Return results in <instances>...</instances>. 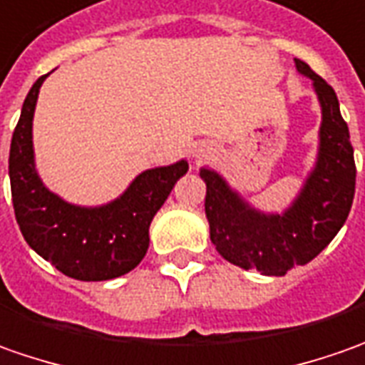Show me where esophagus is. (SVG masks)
I'll list each match as a JSON object with an SVG mask.
<instances>
[{"label": "esophagus", "mask_w": 365, "mask_h": 365, "mask_svg": "<svg viewBox=\"0 0 365 365\" xmlns=\"http://www.w3.org/2000/svg\"><path fill=\"white\" fill-rule=\"evenodd\" d=\"M210 153H212V147L206 143H200L194 147V151H192V158H194L195 163H200V161H204L206 158H210Z\"/></svg>", "instance_id": "obj_1"}]
</instances>
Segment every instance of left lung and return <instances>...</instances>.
I'll use <instances>...</instances> for the list:
<instances>
[{
	"label": "left lung",
	"instance_id": "8db88e82",
	"mask_svg": "<svg viewBox=\"0 0 365 365\" xmlns=\"http://www.w3.org/2000/svg\"><path fill=\"white\" fill-rule=\"evenodd\" d=\"M295 66L313 82L321 125L317 158L293 202L283 212L258 210L218 171L200 170L210 240L228 262L267 277H283L317 257L346 224L356 192L354 147L337 95L303 60L295 58Z\"/></svg>",
	"mask_w": 365,
	"mask_h": 365
}]
</instances>
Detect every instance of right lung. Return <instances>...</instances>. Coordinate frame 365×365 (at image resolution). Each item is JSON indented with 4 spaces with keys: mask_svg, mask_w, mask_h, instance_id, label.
<instances>
[{
    "mask_svg": "<svg viewBox=\"0 0 365 365\" xmlns=\"http://www.w3.org/2000/svg\"><path fill=\"white\" fill-rule=\"evenodd\" d=\"M46 76L24 101L9 147V183L24 240L60 272L76 281H108L127 274L149 248V226L187 173V161L141 171L127 190L101 206H78L46 187L36 170L34 113Z\"/></svg>",
    "mask_w": 365,
    "mask_h": 365,
    "instance_id": "obj_1",
    "label": "right lung"
}]
</instances>
